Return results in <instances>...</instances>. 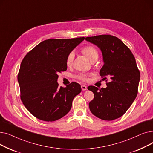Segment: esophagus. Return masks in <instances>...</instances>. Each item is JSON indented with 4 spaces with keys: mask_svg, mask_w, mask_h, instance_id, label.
Wrapping results in <instances>:
<instances>
[{
    "mask_svg": "<svg viewBox=\"0 0 153 153\" xmlns=\"http://www.w3.org/2000/svg\"><path fill=\"white\" fill-rule=\"evenodd\" d=\"M81 89H82V91H85V90H87V86L86 85H81Z\"/></svg>",
    "mask_w": 153,
    "mask_h": 153,
    "instance_id": "1",
    "label": "esophagus"
}]
</instances>
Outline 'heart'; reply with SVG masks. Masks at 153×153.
<instances>
[{"instance_id": "1", "label": "heart", "mask_w": 153, "mask_h": 153, "mask_svg": "<svg viewBox=\"0 0 153 153\" xmlns=\"http://www.w3.org/2000/svg\"><path fill=\"white\" fill-rule=\"evenodd\" d=\"M81 52L91 61H95L99 57L98 50L96 49L94 46L91 45L85 46L84 48H82L81 50ZM74 57V54L73 52H71L70 53L68 54L66 59V63L68 66H71L72 65V62H73ZM76 77L77 79L80 80V81H82L84 82L87 81L88 79L87 75L86 74H83V73L79 74Z\"/></svg>"}]
</instances>
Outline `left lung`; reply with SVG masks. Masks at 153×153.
I'll return each mask as SVG.
<instances>
[{
    "instance_id": "obj_1",
    "label": "left lung",
    "mask_w": 153,
    "mask_h": 153,
    "mask_svg": "<svg viewBox=\"0 0 153 153\" xmlns=\"http://www.w3.org/2000/svg\"><path fill=\"white\" fill-rule=\"evenodd\" d=\"M85 40L100 49L104 64L100 75L103 80L110 79L106 88L87 87L94 94L89 104L90 110L103 120L118 118L130 107L138 94L140 72L135 58L129 48L116 36L102 35L87 37Z\"/></svg>"
}]
</instances>
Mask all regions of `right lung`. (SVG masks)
<instances>
[{"mask_svg":"<svg viewBox=\"0 0 153 153\" xmlns=\"http://www.w3.org/2000/svg\"><path fill=\"white\" fill-rule=\"evenodd\" d=\"M48 39L28 52L22 61L18 74L20 99L34 117L53 122L65 116L72 102L81 92L78 83L59 87V72L67 69V56L84 39Z\"/></svg>","mask_w":153,"mask_h":153,"instance_id":"obj_1","label":"right lung"}]
</instances>
